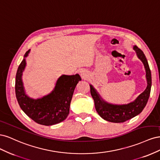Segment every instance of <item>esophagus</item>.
<instances>
[{"instance_id": "esophagus-1", "label": "esophagus", "mask_w": 160, "mask_h": 160, "mask_svg": "<svg viewBox=\"0 0 160 160\" xmlns=\"http://www.w3.org/2000/svg\"><path fill=\"white\" fill-rule=\"evenodd\" d=\"M79 74L82 77H86V75H87V72L84 70V69H81L79 71Z\"/></svg>"}]
</instances>
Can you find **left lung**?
<instances>
[{"instance_id": "obj_1", "label": "left lung", "mask_w": 160, "mask_h": 160, "mask_svg": "<svg viewBox=\"0 0 160 160\" xmlns=\"http://www.w3.org/2000/svg\"><path fill=\"white\" fill-rule=\"evenodd\" d=\"M133 50L138 59L141 60L146 70L147 80L146 89L137 98L128 104H112L105 101L92 85H89L91 95L94 100L97 112L103 119L113 123H123L139 115L146 107L149 99L152 87V75L148 62L143 52L135 45Z\"/></svg>"}]
</instances>
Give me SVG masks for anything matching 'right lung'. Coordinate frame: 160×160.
I'll return each instance as SVG.
<instances>
[{
    "label": "right lung",
    "instance_id": "obj_1",
    "mask_svg": "<svg viewBox=\"0 0 160 160\" xmlns=\"http://www.w3.org/2000/svg\"><path fill=\"white\" fill-rule=\"evenodd\" d=\"M30 51L26 52L17 72L15 93L18 103L26 115L36 123L47 126L57 124L68 116L74 90L81 78L79 74L62 75L50 93L38 99L30 98L26 93L22 79L27 65L26 58Z\"/></svg>",
    "mask_w": 160,
    "mask_h": 160
}]
</instances>
